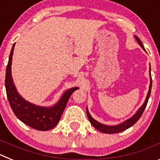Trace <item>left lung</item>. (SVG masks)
Instances as JSON below:
<instances>
[{
	"instance_id": "8db88e82",
	"label": "left lung",
	"mask_w": 160,
	"mask_h": 160,
	"mask_svg": "<svg viewBox=\"0 0 160 160\" xmlns=\"http://www.w3.org/2000/svg\"><path fill=\"white\" fill-rule=\"evenodd\" d=\"M135 39H136L137 42L138 43V45H139V46L144 49V50H145L143 45H142L140 39H139L137 36H135ZM149 73H150V86H149V90H148V94H147L146 99H145V101H144L143 104H142L139 108H138V111H136V113H135L132 117H131L130 118H128V119H127L126 121L122 122V123L118 124V125H114V126L105 125V124L100 123L99 122H98V121H96L94 118H93L92 116L90 115V112H89L88 108L87 107V117H88L91 125H92L95 129H97L98 131H101V132L102 133H106V134H115V133H119L121 132V131H125V130L128 129L129 128L132 127V126L134 125V124H135V122L139 119V118H140V117L142 116V113H143L144 110H145V108H146L147 107V104H148V99H149L150 95H151V90H152V75H151V67L149 68Z\"/></svg>"
}]
</instances>
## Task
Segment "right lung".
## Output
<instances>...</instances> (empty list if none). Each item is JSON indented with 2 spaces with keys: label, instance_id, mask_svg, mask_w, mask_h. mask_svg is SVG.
I'll return each instance as SVG.
<instances>
[{
  "label": "right lung",
  "instance_id": "obj_1",
  "mask_svg": "<svg viewBox=\"0 0 160 160\" xmlns=\"http://www.w3.org/2000/svg\"><path fill=\"white\" fill-rule=\"evenodd\" d=\"M14 46L15 43L11 49L5 74V89L9 105L17 118L30 128L44 131L53 129L59 122L71 94L79 88L73 87L66 90L58 102L52 107H41L26 101L18 92L12 78L11 66Z\"/></svg>",
  "mask_w": 160,
  "mask_h": 160
}]
</instances>
